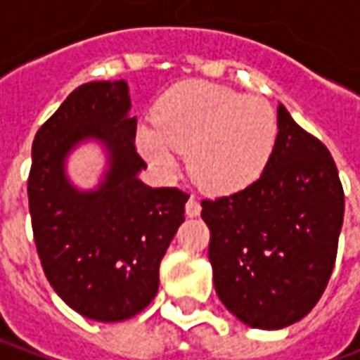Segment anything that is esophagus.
<instances>
[{
  "label": "esophagus",
  "mask_w": 360,
  "mask_h": 360,
  "mask_svg": "<svg viewBox=\"0 0 360 360\" xmlns=\"http://www.w3.org/2000/svg\"><path fill=\"white\" fill-rule=\"evenodd\" d=\"M185 210H187L188 218H196V216H200V210H202V206L200 202L196 200L195 196H191L187 200V206H185Z\"/></svg>",
  "instance_id": "1"
}]
</instances>
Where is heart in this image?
I'll return each mask as SVG.
<instances>
[{"instance_id":"b5f03b06","label":"heart","mask_w":360,"mask_h":360,"mask_svg":"<svg viewBox=\"0 0 360 360\" xmlns=\"http://www.w3.org/2000/svg\"><path fill=\"white\" fill-rule=\"evenodd\" d=\"M276 136L266 100L200 81L167 90L156 105V127L139 129L141 150L160 172L175 169V150L188 152L193 179L216 195L250 187L264 173Z\"/></svg>"}]
</instances>
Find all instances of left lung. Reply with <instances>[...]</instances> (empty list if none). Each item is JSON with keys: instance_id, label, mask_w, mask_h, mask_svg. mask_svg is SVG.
<instances>
[{"instance_id": "8db88e82", "label": "left lung", "mask_w": 360, "mask_h": 360, "mask_svg": "<svg viewBox=\"0 0 360 360\" xmlns=\"http://www.w3.org/2000/svg\"><path fill=\"white\" fill-rule=\"evenodd\" d=\"M278 129L270 162L250 187L200 202L219 301L260 330L295 324L320 301L345 208L330 150L281 103Z\"/></svg>"}]
</instances>
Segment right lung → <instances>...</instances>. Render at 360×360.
I'll use <instances>...</instances> for the list:
<instances>
[{"label": "right lung", "instance_id": "obj_1", "mask_svg": "<svg viewBox=\"0 0 360 360\" xmlns=\"http://www.w3.org/2000/svg\"><path fill=\"white\" fill-rule=\"evenodd\" d=\"M125 81L75 89L32 142L28 210L36 250L53 291L98 322L133 318L156 297L160 262L185 219L187 193L152 188L136 175L146 162L134 146ZM86 138L110 152L103 185L81 193L65 179L63 160Z\"/></svg>", "mask_w": 360, "mask_h": 360}]
</instances>
